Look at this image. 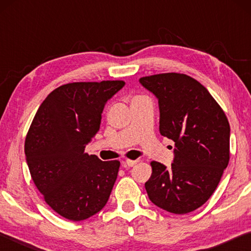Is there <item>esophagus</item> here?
<instances>
[{"mask_svg": "<svg viewBox=\"0 0 251 251\" xmlns=\"http://www.w3.org/2000/svg\"><path fill=\"white\" fill-rule=\"evenodd\" d=\"M138 163V160L136 159V160H131V159H126L124 163H123V166L124 167H133V166H135L136 164Z\"/></svg>", "mask_w": 251, "mask_h": 251, "instance_id": "esophagus-1", "label": "esophagus"}]
</instances>
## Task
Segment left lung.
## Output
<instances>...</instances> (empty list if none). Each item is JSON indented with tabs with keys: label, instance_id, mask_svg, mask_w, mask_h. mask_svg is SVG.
<instances>
[{
	"label": "left lung",
	"instance_id": "left-lung-1",
	"mask_svg": "<svg viewBox=\"0 0 251 251\" xmlns=\"http://www.w3.org/2000/svg\"><path fill=\"white\" fill-rule=\"evenodd\" d=\"M139 83L158 100L159 131L176 146L171 168L151 163L148 197L173 214L194 211L214 194L228 166L227 117L207 88L188 75L156 74Z\"/></svg>",
	"mask_w": 251,
	"mask_h": 251
}]
</instances>
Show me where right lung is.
I'll return each mask as SVG.
<instances>
[{
  "instance_id": "right-lung-1",
  "label": "right lung",
  "mask_w": 251,
  "mask_h": 251,
  "mask_svg": "<svg viewBox=\"0 0 251 251\" xmlns=\"http://www.w3.org/2000/svg\"><path fill=\"white\" fill-rule=\"evenodd\" d=\"M123 80L76 82L50 93L25 138V156L36 188L58 215L73 222L103 209L121 163L88 155L85 147L100 130L101 113Z\"/></svg>"
}]
</instances>
